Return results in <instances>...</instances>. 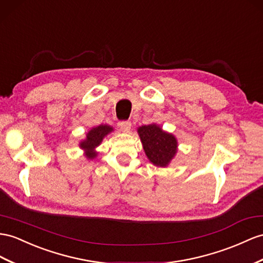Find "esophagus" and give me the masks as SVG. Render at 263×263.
Returning a JSON list of instances; mask_svg holds the SVG:
<instances>
[{"label": "esophagus", "mask_w": 263, "mask_h": 263, "mask_svg": "<svg viewBox=\"0 0 263 263\" xmlns=\"http://www.w3.org/2000/svg\"><path fill=\"white\" fill-rule=\"evenodd\" d=\"M121 130H122L123 132H129L130 129H131V122L130 121H121V122L119 123Z\"/></svg>", "instance_id": "obj_1"}]
</instances>
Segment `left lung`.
<instances>
[{
	"label": "left lung",
	"mask_w": 263,
	"mask_h": 263,
	"mask_svg": "<svg viewBox=\"0 0 263 263\" xmlns=\"http://www.w3.org/2000/svg\"><path fill=\"white\" fill-rule=\"evenodd\" d=\"M139 136L142 141L146 157L154 165L166 166L177 153V140L172 134L162 131L156 124L139 127Z\"/></svg>",
	"instance_id": "8db88e82"
}]
</instances>
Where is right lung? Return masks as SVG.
Segmentation results:
<instances>
[{"mask_svg": "<svg viewBox=\"0 0 263 263\" xmlns=\"http://www.w3.org/2000/svg\"><path fill=\"white\" fill-rule=\"evenodd\" d=\"M113 129L109 125H99L86 134V140L83 142H81L80 146L85 150V156L89 159H93L97 157V152L94 151V147L98 146L101 142H102L103 138L107 133L111 132Z\"/></svg>", "mask_w": 263, "mask_h": 263, "instance_id": "right-lung-1", "label": "right lung"}]
</instances>
